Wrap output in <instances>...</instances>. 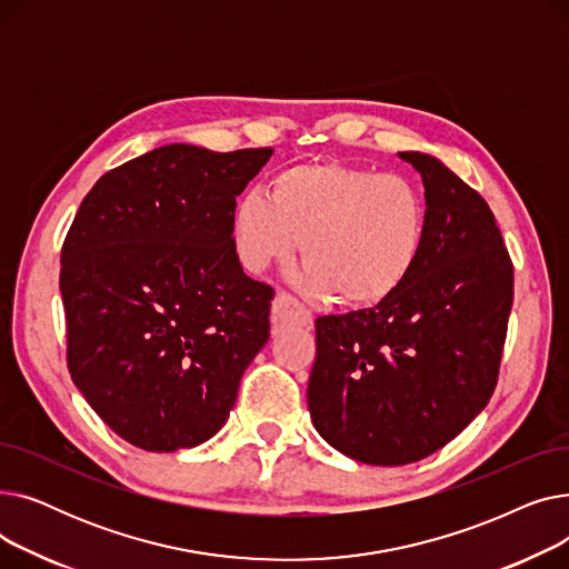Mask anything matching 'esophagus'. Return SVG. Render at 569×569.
Instances as JSON below:
<instances>
[{
	"label": "esophagus",
	"mask_w": 569,
	"mask_h": 569,
	"mask_svg": "<svg viewBox=\"0 0 569 569\" xmlns=\"http://www.w3.org/2000/svg\"><path fill=\"white\" fill-rule=\"evenodd\" d=\"M272 327L274 330H286V327H292V325H309L311 322V313L309 309L297 302L292 295L288 292H279L274 297L272 302Z\"/></svg>",
	"instance_id": "esophagus-1"
}]
</instances>
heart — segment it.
<instances>
[{"instance_id":"b5f03b06","label":"heart","mask_w":569,"mask_h":569,"mask_svg":"<svg viewBox=\"0 0 569 569\" xmlns=\"http://www.w3.org/2000/svg\"><path fill=\"white\" fill-rule=\"evenodd\" d=\"M425 200L401 174H376L341 161L279 170L269 193L249 189L232 207V239L251 272L300 249L297 277L311 295L350 307L378 305L410 274L425 242Z\"/></svg>"}]
</instances>
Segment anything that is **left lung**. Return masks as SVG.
I'll return each mask as SVG.
<instances>
[{
  "label": "left lung",
  "instance_id": "8db88e82",
  "mask_svg": "<svg viewBox=\"0 0 569 569\" xmlns=\"http://www.w3.org/2000/svg\"><path fill=\"white\" fill-rule=\"evenodd\" d=\"M399 157L425 182L420 258L373 309L316 320L307 390L316 431L369 466L420 461L485 410L515 297L487 200L436 157Z\"/></svg>",
  "mask_w": 569,
  "mask_h": 569
}]
</instances>
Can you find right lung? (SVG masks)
<instances>
[{
    "label": "right lung",
    "mask_w": 569,
    "mask_h": 569,
    "mask_svg": "<svg viewBox=\"0 0 569 569\" xmlns=\"http://www.w3.org/2000/svg\"><path fill=\"white\" fill-rule=\"evenodd\" d=\"M272 152L159 147L106 172L71 223L59 272L69 371L140 450L212 438L269 339L274 290L239 264L232 207Z\"/></svg>",
    "instance_id": "1"
}]
</instances>
